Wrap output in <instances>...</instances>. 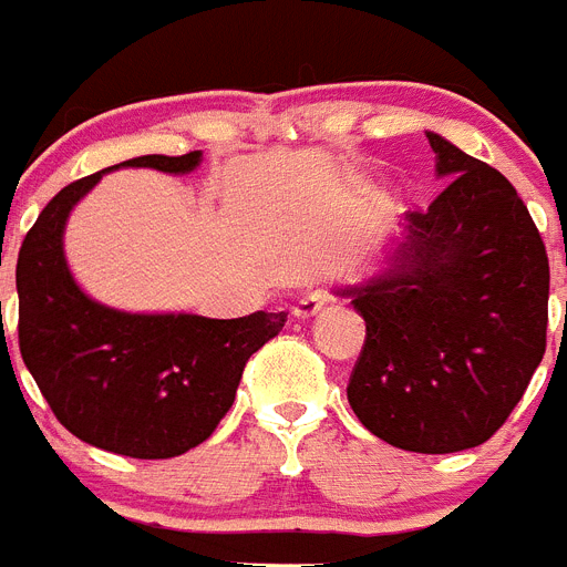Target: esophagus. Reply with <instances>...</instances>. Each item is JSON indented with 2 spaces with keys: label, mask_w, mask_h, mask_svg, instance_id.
<instances>
[{
  "label": "esophagus",
  "mask_w": 567,
  "mask_h": 567,
  "mask_svg": "<svg viewBox=\"0 0 567 567\" xmlns=\"http://www.w3.org/2000/svg\"><path fill=\"white\" fill-rule=\"evenodd\" d=\"M327 300H329L327 289H309V292L303 295V298H300L298 303H295L292 315H295V318H298V320L315 318V315H318L320 309L327 307Z\"/></svg>",
  "instance_id": "obj_1"
}]
</instances>
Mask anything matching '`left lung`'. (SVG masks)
Instances as JSON below:
<instances>
[{"label":"left lung","instance_id":"1","mask_svg":"<svg viewBox=\"0 0 567 567\" xmlns=\"http://www.w3.org/2000/svg\"><path fill=\"white\" fill-rule=\"evenodd\" d=\"M445 189L372 278L338 287L365 320L349 378L360 423L394 449L452 454L508 420L545 354L548 255L503 173L425 133Z\"/></svg>","mask_w":567,"mask_h":567}]
</instances>
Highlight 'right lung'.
Instances as JSON below:
<instances>
[{"label": "right lung", "mask_w": 567, "mask_h": 567, "mask_svg": "<svg viewBox=\"0 0 567 567\" xmlns=\"http://www.w3.org/2000/svg\"><path fill=\"white\" fill-rule=\"evenodd\" d=\"M204 153L138 155L68 184L24 235L17 264L19 352L59 423L84 443L135 460H167L215 432L247 360L287 312L218 320L124 312L90 298L64 255L68 218L102 175L150 167L187 175Z\"/></svg>", "instance_id": "add662e5"}]
</instances>
